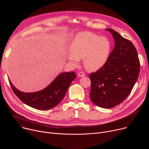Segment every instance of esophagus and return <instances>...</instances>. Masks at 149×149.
<instances>
[{"label":"esophagus","mask_w":149,"mask_h":149,"mask_svg":"<svg viewBox=\"0 0 149 149\" xmlns=\"http://www.w3.org/2000/svg\"><path fill=\"white\" fill-rule=\"evenodd\" d=\"M78 76L79 77H84L85 76V73L82 72H80L78 73Z\"/></svg>","instance_id":"1"}]
</instances>
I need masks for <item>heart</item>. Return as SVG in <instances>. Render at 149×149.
I'll return each mask as SVG.
<instances>
[{"label": "heart", "instance_id": "obj_1", "mask_svg": "<svg viewBox=\"0 0 149 149\" xmlns=\"http://www.w3.org/2000/svg\"><path fill=\"white\" fill-rule=\"evenodd\" d=\"M111 49L108 38L100 37L94 33H79L70 45V52L67 58L74 65L79 64V59L84 58V64L87 69H100L107 62Z\"/></svg>", "mask_w": 149, "mask_h": 149}]
</instances>
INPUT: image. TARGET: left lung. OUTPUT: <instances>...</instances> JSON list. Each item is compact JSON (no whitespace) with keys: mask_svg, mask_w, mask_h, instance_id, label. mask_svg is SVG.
Instances as JSON below:
<instances>
[{"mask_svg":"<svg viewBox=\"0 0 149 149\" xmlns=\"http://www.w3.org/2000/svg\"><path fill=\"white\" fill-rule=\"evenodd\" d=\"M114 48L106 64L91 73L90 98L98 107L110 109L123 102L139 77L140 63L132 43L111 29Z\"/></svg>","mask_w":149,"mask_h":149,"instance_id":"obj_1","label":"left lung"}]
</instances>
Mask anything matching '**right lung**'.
Listing matches in <instances>:
<instances>
[{"label": "right lung", "instance_id": "1", "mask_svg": "<svg viewBox=\"0 0 149 149\" xmlns=\"http://www.w3.org/2000/svg\"><path fill=\"white\" fill-rule=\"evenodd\" d=\"M76 77L75 72H64L57 76L45 89L26 93L17 89L10 81L13 92L24 104L38 110H49L58 105L64 98L68 87Z\"/></svg>", "mask_w": 149, "mask_h": 149}]
</instances>
